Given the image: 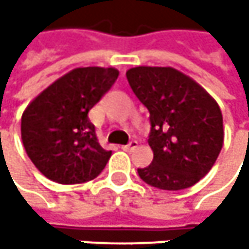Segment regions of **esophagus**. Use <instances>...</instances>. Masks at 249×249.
<instances>
[{"label":"esophagus","mask_w":249,"mask_h":249,"mask_svg":"<svg viewBox=\"0 0 249 249\" xmlns=\"http://www.w3.org/2000/svg\"><path fill=\"white\" fill-rule=\"evenodd\" d=\"M136 148H137V142H136V140L130 142L128 145H125V146H122V149L125 151V152H131V151H134Z\"/></svg>","instance_id":"34e87169"}]
</instances>
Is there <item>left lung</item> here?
I'll return each instance as SVG.
<instances>
[{"label": "left lung", "mask_w": 249, "mask_h": 249, "mask_svg": "<svg viewBox=\"0 0 249 249\" xmlns=\"http://www.w3.org/2000/svg\"><path fill=\"white\" fill-rule=\"evenodd\" d=\"M128 83L149 110L152 162L137 169L151 187L179 191L197 184L223 148V115L200 85L172 67H134Z\"/></svg>", "instance_id": "1"}]
</instances>
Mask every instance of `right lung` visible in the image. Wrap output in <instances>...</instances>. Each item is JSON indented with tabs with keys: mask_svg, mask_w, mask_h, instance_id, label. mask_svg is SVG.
<instances>
[{
	"mask_svg": "<svg viewBox=\"0 0 249 249\" xmlns=\"http://www.w3.org/2000/svg\"><path fill=\"white\" fill-rule=\"evenodd\" d=\"M118 76L112 67L74 69L28 104L20 124L23 148L46 178L64 185L82 184L106 167L112 151L101 148L88 112Z\"/></svg>",
	"mask_w": 249,
	"mask_h": 249,
	"instance_id": "add662e5",
	"label": "right lung"
}]
</instances>
